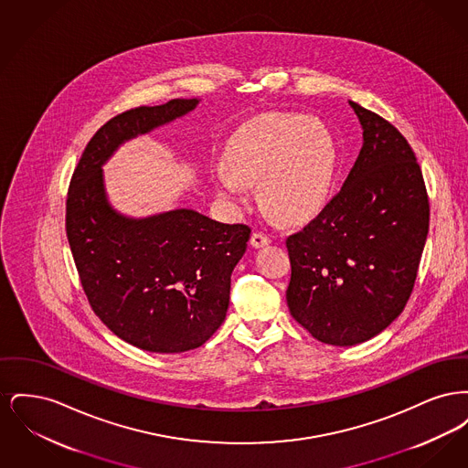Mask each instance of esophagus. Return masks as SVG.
Segmentation results:
<instances>
[{"mask_svg":"<svg viewBox=\"0 0 468 468\" xmlns=\"http://www.w3.org/2000/svg\"><path fill=\"white\" fill-rule=\"evenodd\" d=\"M271 240H270V237L268 235H265V233H261V231H254L252 233V237H250V245L252 247H265V245L270 244Z\"/></svg>","mask_w":468,"mask_h":468,"instance_id":"1","label":"esophagus"}]
</instances>
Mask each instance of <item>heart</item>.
Listing matches in <instances>:
<instances>
[{
  "label": "heart",
  "instance_id": "1",
  "mask_svg": "<svg viewBox=\"0 0 468 468\" xmlns=\"http://www.w3.org/2000/svg\"><path fill=\"white\" fill-rule=\"evenodd\" d=\"M336 159L334 134L321 121L273 112L229 138L212 182L233 203H244L245 186L260 184L261 201L275 218L302 221L328 198Z\"/></svg>",
  "mask_w": 468,
  "mask_h": 468
}]
</instances>
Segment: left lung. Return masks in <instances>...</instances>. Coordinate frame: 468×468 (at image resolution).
I'll return each instance as SVG.
<instances>
[{
	"label": "left lung",
	"instance_id": "8db88e82",
	"mask_svg": "<svg viewBox=\"0 0 468 468\" xmlns=\"http://www.w3.org/2000/svg\"><path fill=\"white\" fill-rule=\"evenodd\" d=\"M363 145L342 189L290 235L291 315L332 346H356L400 315L430 223L423 174L403 134L349 101Z\"/></svg>",
	"mask_w": 468,
	"mask_h": 468
}]
</instances>
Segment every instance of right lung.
I'll return each mask as SVG.
<instances>
[{
	"mask_svg": "<svg viewBox=\"0 0 468 468\" xmlns=\"http://www.w3.org/2000/svg\"><path fill=\"white\" fill-rule=\"evenodd\" d=\"M198 101L170 100L112 117L90 138L68 189V242L92 311L119 338L151 353L197 349L223 324L250 228L191 208L128 218L112 207L101 166L124 142Z\"/></svg>",
	"mask_w": 468,
	"mask_h": 468,
	"instance_id": "right-lung-1",
	"label": "right lung"
}]
</instances>
